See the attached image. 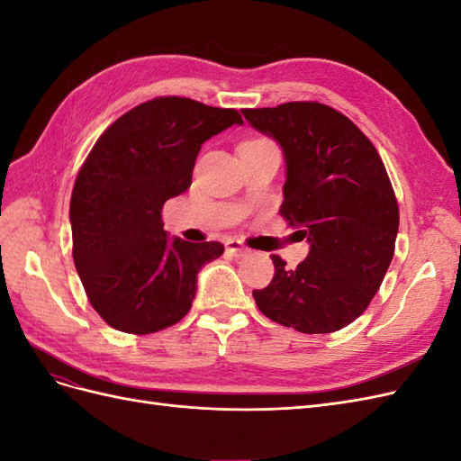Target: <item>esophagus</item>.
Here are the masks:
<instances>
[{"instance_id":"obj_1","label":"esophagus","mask_w":461,"mask_h":461,"mask_svg":"<svg viewBox=\"0 0 461 461\" xmlns=\"http://www.w3.org/2000/svg\"><path fill=\"white\" fill-rule=\"evenodd\" d=\"M225 246H227V252H230V254L236 256V258H244V256L249 254V249H248L240 240H236V239L227 240Z\"/></svg>"}]
</instances>
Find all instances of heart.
Returning a JSON list of instances; mask_svg holds the SVG:
<instances>
[{"label":"heart","mask_w":461,"mask_h":461,"mask_svg":"<svg viewBox=\"0 0 461 461\" xmlns=\"http://www.w3.org/2000/svg\"><path fill=\"white\" fill-rule=\"evenodd\" d=\"M254 140H256V138H254Z\"/></svg>","instance_id":"heart-1"}]
</instances>
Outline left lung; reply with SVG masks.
<instances>
[{
  "instance_id": "1",
  "label": "left lung",
  "mask_w": 461,
  "mask_h": 461,
  "mask_svg": "<svg viewBox=\"0 0 461 461\" xmlns=\"http://www.w3.org/2000/svg\"><path fill=\"white\" fill-rule=\"evenodd\" d=\"M273 136L286 159L278 213L312 244L298 267L273 254L269 286L254 290L259 312L305 334L348 327L367 310L394 256L398 200L369 138L319 102L242 109Z\"/></svg>"
}]
</instances>
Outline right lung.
<instances>
[{"instance_id":"1","label":"right lung","mask_w":461,"mask_h":461,"mask_svg":"<svg viewBox=\"0 0 461 461\" xmlns=\"http://www.w3.org/2000/svg\"><path fill=\"white\" fill-rule=\"evenodd\" d=\"M232 124H242L236 109L159 95L97 138L77 175L68 215L75 267L109 327L151 334L190 312L198 271L225 246L171 242L161 212L190 188L202 144Z\"/></svg>"}]
</instances>
